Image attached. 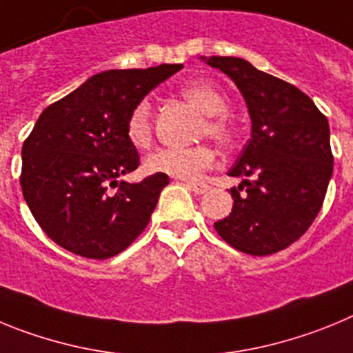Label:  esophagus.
I'll list each match as a JSON object with an SVG mask.
<instances>
[{"label": "esophagus", "mask_w": 353, "mask_h": 353, "mask_svg": "<svg viewBox=\"0 0 353 353\" xmlns=\"http://www.w3.org/2000/svg\"><path fill=\"white\" fill-rule=\"evenodd\" d=\"M185 185L191 189L194 194H205L208 191L207 183H198V182H185Z\"/></svg>", "instance_id": "34e87169"}]
</instances>
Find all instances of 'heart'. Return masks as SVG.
<instances>
[{"label": "heart", "mask_w": 353, "mask_h": 353, "mask_svg": "<svg viewBox=\"0 0 353 353\" xmlns=\"http://www.w3.org/2000/svg\"><path fill=\"white\" fill-rule=\"evenodd\" d=\"M187 102L198 108L205 117L201 136H208L221 145H228L235 138V129L226 117L228 97L210 81H192L182 88ZM125 134L130 145L143 150L148 148L154 136L152 105L141 101L134 105L125 123ZM215 162V152L208 145L191 148H159L145 159V170L154 174H168L173 179L194 180L203 171L210 170Z\"/></svg>", "instance_id": "b5f03b06"}]
</instances>
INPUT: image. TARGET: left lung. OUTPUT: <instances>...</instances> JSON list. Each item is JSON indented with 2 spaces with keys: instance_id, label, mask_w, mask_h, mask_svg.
Listing matches in <instances>:
<instances>
[{
  "instance_id": "obj_1",
  "label": "left lung",
  "mask_w": 353,
  "mask_h": 353,
  "mask_svg": "<svg viewBox=\"0 0 353 353\" xmlns=\"http://www.w3.org/2000/svg\"><path fill=\"white\" fill-rule=\"evenodd\" d=\"M201 60L236 84L252 123L251 139L228 171L244 180L232 189L233 208L214 223L215 232L245 254H274L301 239L322 208L334 166L329 121L297 86L242 58Z\"/></svg>"
}]
</instances>
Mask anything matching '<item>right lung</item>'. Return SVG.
Here are the masks:
<instances>
[{"instance_id": "right-lung-1", "label": "right lung", "mask_w": 353, "mask_h": 353, "mask_svg": "<svg viewBox=\"0 0 353 353\" xmlns=\"http://www.w3.org/2000/svg\"><path fill=\"white\" fill-rule=\"evenodd\" d=\"M182 67L101 72L43 109L23 145L21 189L37 223L60 248L105 260L141 235L170 179L118 182L139 166L125 123L134 105Z\"/></svg>"}]
</instances>
